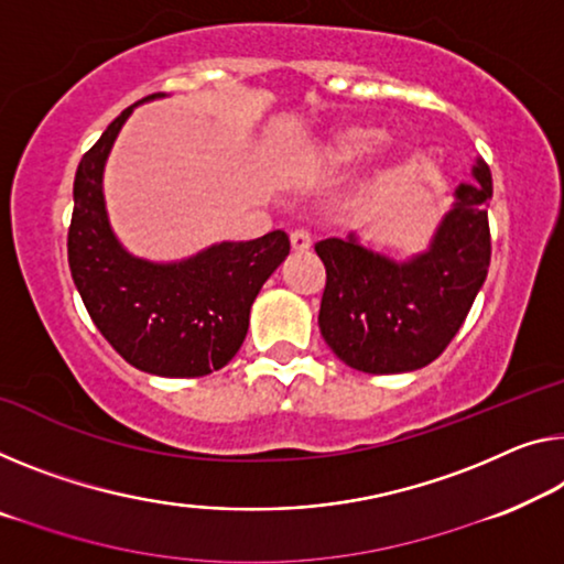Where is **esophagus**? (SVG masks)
Instances as JSON below:
<instances>
[{
	"mask_svg": "<svg viewBox=\"0 0 564 564\" xmlns=\"http://www.w3.org/2000/svg\"><path fill=\"white\" fill-rule=\"evenodd\" d=\"M290 247L292 252H307L312 247V234L307 229H297L290 234Z\"/></svg>",
	"mask_w": 564,
	"mask_h": 564,
	"instance_id": "1",
	"label": "esophagus"
}]
</instances>
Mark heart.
Listing matches in <instances>:
<instances>
[{"label": "heart", "instance_id": "b5f03b06", "mask_svg": "<svg viewBox=\"0 0 564 564\" xmlns=\"http://www.w3.org/2000/svg\"><path fill=\"white\" fill-rule=\"evenodd\" d=\"M383 133L376 131V128H348V131H340L327 138V141L319 145L317 159L325 163V166H350V163L360 161L362 155H368L376 149Z\"/></svg>", "mask_w": 564, "mask_h": 564}]
</instances>
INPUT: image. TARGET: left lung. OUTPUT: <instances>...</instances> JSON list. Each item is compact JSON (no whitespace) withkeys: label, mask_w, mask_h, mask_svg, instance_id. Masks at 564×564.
Wrapping results in <instances>:
<instances>
[{"label":"left lung","mask_w":564,"mask_h":564,"mask_svg":"<svg viewBox=\"0 0 564 564\" xmlns=\"http://www.w3.org/2000/svg\"><path fill=\"white\" fill-rule=\"evenodd\" d=\"M474 178L456 188L426 252L405 262L362 247L355 234L317 241L327 272L317 323L345 366L376 376L419 370L454 340L491 259L487 163L476 161Z\"/></svg>","instance_id":"8db88e82"}]
</instances>
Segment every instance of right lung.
Returning a JSON list of instances; mask_svg holds the SVG:
<instances>
[{
    "instance_id": "obj_1",
    "label": "right lung",
    "mask_w": 564,
    "mask_h": 564,
    "mask_svg": "<svg viewBox=\"0 0 564 564\" xmlns=\"http://www.w3.org/2000/svg\"><path fill=\"white\" fill-rule=\"evenodd\" d=\"M135 106L112 120L77 166L67 262L95 327L120 358L151 376H209L245 343L252 302L290 254V239L276 229L252 241H221L173 264L128 254L110 229L102 169Z\"/></svg>"
}]
</instances>
